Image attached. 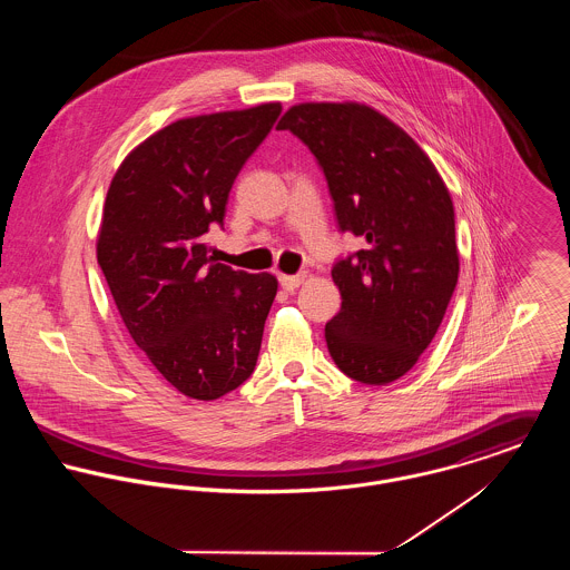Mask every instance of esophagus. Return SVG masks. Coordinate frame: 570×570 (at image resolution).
<instances>
[{"instance_id":"34e87169","label":"esophagus","mask_w":570,"mask_h":570,"mask_svg":"<svg viewBox=\"0 0 570 570\" xmlns=\"http://www.w3.org/2000/svg\"><path fill=\"white\" fill-rule=\"evenodd\" d=\"M305 272L303 274H281L278 276V281H281V285H283V289H287V292H294V289H298L301 287V283L305 281Z\"/></svg>"}]
</instances>
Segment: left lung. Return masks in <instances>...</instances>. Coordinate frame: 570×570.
<instances>
[{
    "instance_id": "obj_1",
    "label": "left lung",
    "mask_w": 570,
    "mask_h": 570,
    "mask_svg": "<svg viewBox=\"0 0 570 570\" xmlns=\"http://www.w3.org/2000/svg\"><path fill=\"white\" fill-rule=\"evenodd\" d=\"M276 129L309 147L340 230L364 242L331 269L342 307L328 353L351 380L391 384L432 342L459 281L448 186L402 127L360 102L294 105Z\"/></svg>"
}]
</instances>
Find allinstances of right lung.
Listing matches in <instances>:
<instances>
[{"mask_svg": "<svg viewBox=\"0 0 570 570\" xmlns=\"http://www.w3.org/2000/svg\"><path fill=\"white\" fill-rule=\"evenodd\" d=\"M281 102L181 118L116 170L96 256L134 342L164 380L213 402L252 375L278 281L208 256L230 188Z\"/></svg>", "mask_w": 570, "mask_h": 570, "instance_id": "add662e5", "label": "right lung"}]
</instances>
